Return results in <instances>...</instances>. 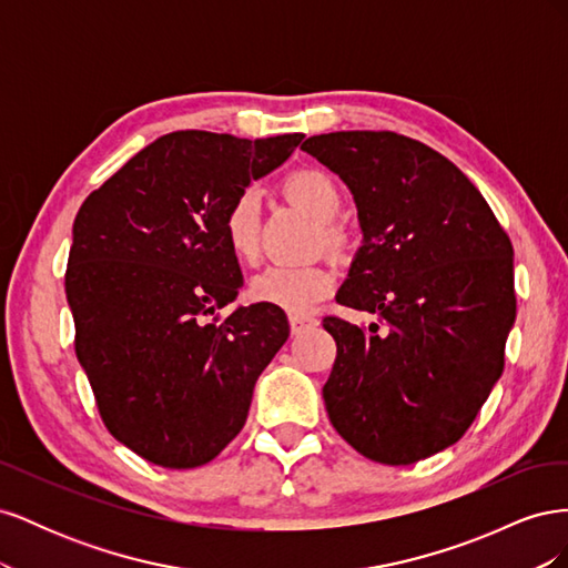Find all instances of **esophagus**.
<instances>
[{
	"instance_id": "esophagus-1",
	"label": "esophagus",
	"mask_w": 568,
	"mask_h": 568,
	"mask_svg": "<svg viewBox=\"0 0 568 568\" xmlns=\"http://www.w3.org/2000/svg\"><path fill=\"white\" fill-rule=\"evenodd\" d=\"M288 322H291V334H294V336H298V334H303L307 329H313V326H317V320L315 317H307V315H291Z\"/></svg>"
}]
</instances>
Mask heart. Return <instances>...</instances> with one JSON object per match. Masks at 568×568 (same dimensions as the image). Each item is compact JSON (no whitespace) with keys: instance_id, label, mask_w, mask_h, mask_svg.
<instances>
[{"instance_id":"heart-1","label":"heart","mask_w":568,"mask_h":568,"mask_svg":"<svg viewBox=\"0 0 568 568\" xmlns=\"http://www.w3.org/2000/svg\"><path fill=\"white\" fill-rule=\"evenodd\" d=\"M284 194L313 220L322 222L320 234L326 248L334 253L346 248L348 234L332 225L343 205L341 189L332 175L315 168L296 170L284 180ZM222 234L239 263L253 265L261 257V199L253 189H246L230 203L222 220ZM332 288L334 272L326 265H274L253 280L251 296L284 313L305 315L317 301L329 296Z\"/></svg>"}]
</instances>
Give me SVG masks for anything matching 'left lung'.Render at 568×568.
<instances>
[{
	"mask_svg": "<svg viewBox=\"0 0 568 568\" xmlns=\"http://www.w3.org/2000/svg\"><path fill=\"white\" fill-rule=\"evenodd\" d=\"M301 149L346 182L363 230L336 301L376 315L369 332L324 317L326 415L359 455L415 464L464 436L505 369L511 242L469 178L417 140L353 130Z\"/></svg>",
	"mask_w": 568,
	"mask_h": 568,
	"instance_id": "left-lung-1",
	"label": "left lung"
}]
</instances>
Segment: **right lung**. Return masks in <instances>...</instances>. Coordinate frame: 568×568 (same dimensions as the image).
<instances>
[{
    "mask_svg": "<svg viewBox=\"0 0 568 568\" xmlns=\"http://www.w3.org/2000/svg\"><path fill=\"white\" fill-rule=\"evenodd\" d=\"M303 136L163 134L75 215L65 270L75 353L113 438L159 467L194 469L225 450L288 338L280 307L217 315L244 284L222 220Z\"/></svg>",
    "mask_w": 568,
    "mask_h": 568,
    "instance_id": "right-lung-1",
    "label": "right lung"
}]
</instances>
